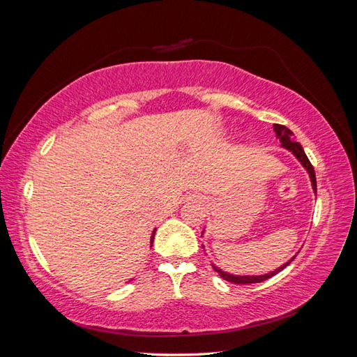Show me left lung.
Wrapping results in <instances>:
<instances>
[{"label":"left lung","mask_w":357,"mask_h":357,"mask_svg":"<svg viewBox=\"0 0 357 357\" xmlns=\"http://www.w3.org/2000/svg\"><path fill=\"white\" fill-rule=\"evenodd\" d=\"M274 131H275V137L280 139V143H282V147L286 149L287 152H290L291 155H294V156L299 160V164L305 168V171L308 172V176H310L312 192H314V195H317V185H316V172H314V168H312V165L310 164V160H308V158H307V155H305V152H304V149H302V146L296 142V137L294 135V132H291L289 128H286V126H283V125H277V123L274 125ZM204 232H205V229L202 231V235H201V236H204ZM202 248H204V245H202ZM298 253H299V252H298ZM298 253H296V255H298ZM296 255L291 256L286 264H283L282 266H278L277 269H274V271H269V273L262 274V275H238V274H231V273L223 271V269H220L218 265L213 264V262H211V265H213V268H214V271L219 273V275H220L222 278H225L226 282L235 283V284H252V283L265 282V280L271 278L273 275L278 274L280 271H283V269L296 257Z\"/></svg>","instance_id":"left-lung-1"}]
</instances>
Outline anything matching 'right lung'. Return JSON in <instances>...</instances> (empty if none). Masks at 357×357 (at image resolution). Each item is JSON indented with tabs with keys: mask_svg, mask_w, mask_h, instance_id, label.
<instances>
[{
	"mask_svg": "<svg viewBox=\"0 0 357 357\" xmlns=\"http://www.w3.org/2000/svg\"><path fill=\"white\" fill-rule=\"evenodd\" d=\"M155 232H156V228L153 229V232H152V236H150V247H152V243H153V236H155Z\"/></svg>",
	"mask_w": 357,
	"mask_h": 357,
	"instance_id": "add662e5",
	"label": "right lung"
}]
</instances>
